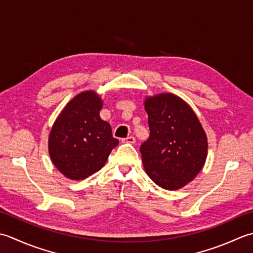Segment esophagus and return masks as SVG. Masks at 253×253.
<instances>
[{
	"mask_svg": "<svg viewBox=\"0 0 253 253\" xmlns=\"http://www.w3.org/2000/svg\"><path fill=\"white\" fill-rule=\"evenodd\" d=\"M122 143L134 144V143H135V138H134V136H127L126 138H122Z\"/></svg>",
	"mask_w": 253,
	"mask_h": 253,
	"instance_id": "esophagus-1",
	"label": "esophagus"
}]
</instances>
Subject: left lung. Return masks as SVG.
I'll return each mask as SVG.
<instances>
[{
    "instance_id": "left-lung-1",
    "label": "left lung",
    "mask_w": 253,
    "mask_h": 253,
    "mask_svg": "<svg viewBox=\"0 0 253 253\" xmlns=\"http://www.w3.org/2000/svg\"><path fill=\"white\" fill-rule=\"evenodd\" d=\"M149 137L140 151L147 176L159 187L178 190L192 181L208 156V137L197 115L173 94L147 97Z\"/></svg>"
}]
</instances>
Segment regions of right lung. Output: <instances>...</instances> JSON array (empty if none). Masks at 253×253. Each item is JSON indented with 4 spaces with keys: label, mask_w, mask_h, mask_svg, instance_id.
Here are the masks:
<instances>
[{
    "label": "right lung",
    "mask_w": 253,
    "mask_h": 253,
    "mask_svg": "<svg viewBox=\"0 0 253 253\" xmlns=\"http://www.w3.org/2000/svg\"><path fill=\"white\" fill-rule=\"evenodd\" d=\"M102 100L94 90L83 91L68 102L49 135V154L66 178L83 180L104 167L119 141L99 116Z\"/></svg>",
    "instance_id": "obj_1"
}]
</instances>
